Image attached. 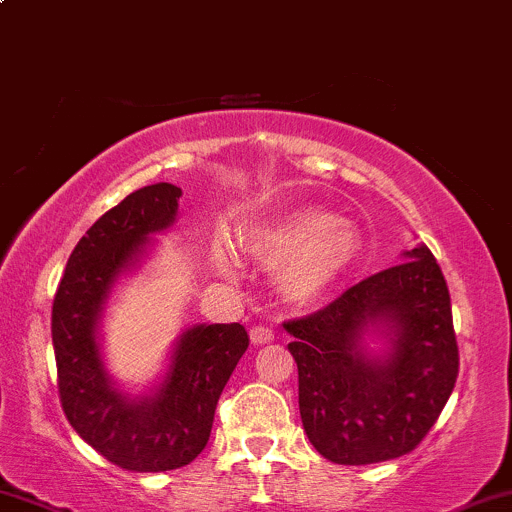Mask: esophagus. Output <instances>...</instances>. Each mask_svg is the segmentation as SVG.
Masks as SVG:
<instances>
[{"instance_id":"34e87169","label":"esophagus","mask_w":512,"mask_h":512,"mask_svg":"<svg viewBox=\"0 0 512 512\" xmlns=\"http://www.w3.org/2000/svg\"><path fill=\"white\" fill-rule=\"evenodd\" d=\"M250 341L255 346H264V343H272L274 341V331L269 326H252L250 329Z\"/></svg>"}]
</instances>
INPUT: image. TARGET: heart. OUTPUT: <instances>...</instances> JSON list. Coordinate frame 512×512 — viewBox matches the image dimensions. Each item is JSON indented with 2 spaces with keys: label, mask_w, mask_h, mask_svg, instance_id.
I'll list each match as a JSON object with an SVG mask.
<instances>
[{
  "label": "heart",
  "mask_w": 512,
  "mask_h": 512,
  "mask_svg": "<svg viewBox=\"0 0 512 512\" xmlns=\"http://www.w3.org/2000/svg\"><path fill=\"white\" fill-rule=\"evenodd\" d=\"M360 236L348 221L317 207H300L252 233L250 252L262 267L281 272L283 293L312 303L346 279L360 257ZM214 267L236 279L238 264L226 245L214 248Z\"/></svg>",
  "instance_id": "obj_1"
}]
</instances>
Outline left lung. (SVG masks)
I'll list each match as a JSON object with an SVG mask.
<instances>
[{
    "label": "left lung",
    "mask_w": 512,
    "mask_h": 512,
    "mask_svg": "<svg viewBox=\"0 0 512 512\" xmlns=\"http://www.w3.org/2000/svg\"><path fill=\"white\" fill-rule=\"evenodd\" d=\"M355 283L283 329L298 362L307 439L338 465L400 458L427 436L458 379L451 295L432 250ZM369 337L386 349L369 351Z\"/></svg>",
    "instance_id": "left-lung-1"
}]
</instances>
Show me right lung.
Segmentation results:
<instances>
[{
	"label": "right lung",
	"instance_id": "right-lung-1",
	"mask_svg": "<svg viewBox=\"0 0 512 512\" xmlns=\"http://www.w3.org/2000/svg\"><path fill=\"white\" fill-rule=\"evenodd\" d=\"M181 188L155 183L123 197L73 248L52 305L61 408L109 463L166 472L207 446L226 381L248 350L243 324H195L176 338L169 365L143 396L121 391L104 367L100 324L121 276L140 267L152 236L169 229Z\"/></svg>",
	"mask_w": 512,
	"mask_h": 512
}]
</instances>
